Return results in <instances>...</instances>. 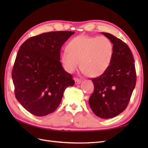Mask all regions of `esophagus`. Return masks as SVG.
<instances>
[{
    "mask_svg": "<svg viewBox=\"0 0 148 148\" xmlns=\"http://www.w3.org/2000/svg\"><path fill=\"white\" fill-rule=\"evenodd\" d=\"M74 81H75V84H80L81 82V80L80 79H78V78H77V77L74 78Z\"/></svg>",
    "mask_w": 148,
    "mask_h": 148,
    "instance_id": "esophagus-1",
    "label": "esophagus"
}]
</instances>
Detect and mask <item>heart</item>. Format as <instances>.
Listing matches in <instances>:
<instances>
[{
    "label": "heart",
    "mask_w": 148,
    "mask_h": 148,
    "mask_svg": "<svg viewBox=\"0 0 148 148\" xmlns=\"http://www.w3.org/2000/svg\"><path fill=\"white\" fill-rule=\"evenodd\" d=\"M67 49L61 53V60L66 70L73 72L79 67L91 77L103 74L111 63L113 46L104 36H79L69 42Z\"/></svg>",
    "instance_id": "1"
}]
</instances>
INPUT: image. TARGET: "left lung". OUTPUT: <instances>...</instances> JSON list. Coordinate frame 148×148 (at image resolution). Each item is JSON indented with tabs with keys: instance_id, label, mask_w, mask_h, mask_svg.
Returning <instances> with one entry per match:
<instances>
[{
	"instance_id": "8db88e82",
	"label": "left lung",
	"mask_w": 148,
	"mask_h": 148,
	"mask_svg": "<svg viewBox=\"0 0 148 148\" xmlns=\"http://www.w3.org/2000/svg\"><path fill=\"white\" fill-rule=\"evenodd\" d=\"M102 34L113 44V53L106 71L92 79L94 91L89 104L95 115L108 119L127 108L136 86V72L134 56L127 44L112 34Z\"/></svg>"
}]
</instances>
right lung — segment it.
<instances>
[{
    "label": "right lung",
    "mask_w": 148,
    "mask_h": 148,
    "mask_svg": "<svg viewBox=\"0 0 148 148\" xmlns=\"http://www.w3.org/2000/svg\"><path fill=\"white\" fill-rule=\"evenodd\" d=\"M74 33H43L30 37L19 49L12 71L14 94L31 114L44 116L55 111L65 90L74 84L60 61L62 45Z\"/></svg>",
    "instance_id": "add662e5"
}]
</instances>
